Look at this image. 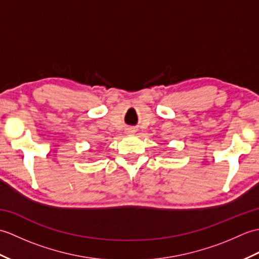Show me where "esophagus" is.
Instances as JSON below:
<instances>
[{
	"mask_svg": "<svg viewBox=\"0 0 259 259\" xmlns=\"http://www.w3.org/2000/svg\"><path fill=\"white\" fill-rule=\"evenodd\" d=\"M133 131H134V130H133Z\"/></svg>",
	"mask_w": 259,
	"mask_h": 259,
	"instance_id": "obj_1",
	"label": "esophagus"
}]
</instances>
